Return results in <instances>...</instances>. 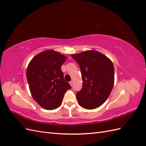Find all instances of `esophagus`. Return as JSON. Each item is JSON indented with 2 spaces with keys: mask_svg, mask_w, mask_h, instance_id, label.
I'll return each mask as SVG.
<instances>
[{
  "mask_svg": "<svg viewBox=\"0 0 146 146\" xmlns=\"http://www.w3.org/2000/svg\"><path fill=\"white\" fill-rule=\"evenodd\" d=\"M69 84H70V86H72V85H73V82H72V81H70V82H69Z\"/></svg>",
  "mask_w": 146,
  "mask_h": 146,
  "instance_id": "obj_1",
  "label": "esophagus"
}]
</instances>
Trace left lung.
I'll return each instance as SVG.
<instances>
[{"label":"left lung","mask_w":146,"mask_h":146,"mask_svg":"<svg viewBox=\"0 0 146 146\" xmlns=\"http://www.w3.org/2000/svg\"><path fill=\"white\" fill-rule=\"evenodd\" d=\"M79 64L82 74V90L76 94L82 107L92 110L107 100L114 86V70L107 56L94 50L71 55Z\"/></svg>","instance_id":"left-lung-1"}]
</instances>
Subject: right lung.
<instances>
[{
  "instance_id": "1",
  "label": "right lung",
  "mask_w": 146,
  "mask_h": 146,
  "mask_svg": "<svg viewBox=\"0 0 146 146\" xmlns=\"http://www.w3.org/2000/svg\"><path fill=\"white\" fill-rule=\"evenodd\" d=\"M66 56L53 50L39 53L30 61L26 76L33 99L48 110L58 108L66 91L71 88L61 71Z\"/></svg>"
}]
</instances>
